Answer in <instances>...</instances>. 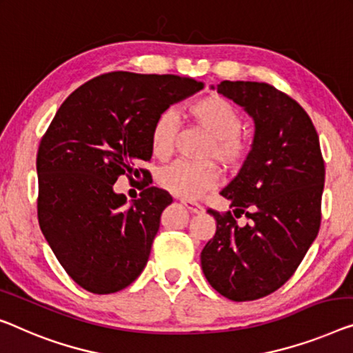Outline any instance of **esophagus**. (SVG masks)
I'll return each mask as SVG.
<instances>
[{"mask_svg": "<svg viewBox=\"0 0 353 353\" xmlns=\"http://www.w3.org/2000/svg\"><path fill=\"white\" fill-rule=\"evenodd\" d=\"M182 204H183V206H185L188 210H190L192 214H201L203 210H204V208L201 206V204L193 203V201H182Z\"/></svg>", "mask_w": 353, "mask_h": 353, "instance_id": "1", "label": "esophagus"}]
</instances>
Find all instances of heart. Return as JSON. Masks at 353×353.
Segmentation results:
<instances>
[{
    "label": "heart",
    "mask_w": 353,
    "mask_h": 353,
    "mask_svg": "<svg viewBox=\"0 0 353 353\" xmlns=\"http://www.w3.org/2000/svg\"><path fill=\"white\" fill-rule=\"evenodd\" d=\"M188 114L210 134L204 147L203 160H215L225 170H236L243 165L249 145L239 136L243 120L228 99L220 94H208L188 108ZM179 119L174 110L168 109L155 119L150 131L152 154L157 159H168L172 154L177 138ZM160 187L182 199H196L203 193L219 185L220 174L212 163L176 161L160 170L157 176Z\"/></svg>",
    "instance_id": "obj_1"
}]
</instances>
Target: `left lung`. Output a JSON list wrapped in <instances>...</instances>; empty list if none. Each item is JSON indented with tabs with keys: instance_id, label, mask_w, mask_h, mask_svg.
Segmentation results:
<instances>
[{
	"instance_id": "obj_1",
	"label": "left lung",
	"mask_w": 353,
	"mask_h": 353,
	"mask_svg": "<svg viewBox=\"0 0 353 353\" xmlns=\"http://www.w3.org/2000/svg\"><path fill=\"white\" fill-rule=\"evenodd\" d=\"M217 92L254 119L255 134L238 176L220 192L233 214L208 210L217 231L201 268L225 298L254 301L281 288L317 238L325 163L312 120L288 94L244 81L220 82ZM243 213L251 223L239 228Z\"/></svg>"
}]
</instances>
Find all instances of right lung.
<instances>
[{
    "mask_svg": "<svg viewBox=\"0 0 353 353\" xmlns=\"http://www.w3.org/2000/svg\"><path fill=\"white\" fill-rule=\"evenodd\" d=\"M203 87L172 74L108 72L72 92L42 136L39 227L60 265L87 292L122 290L145 268L172 198L145 187L126 206L114 183L122 174H149L138 165L152 157L155 119Z\"/></svg>",
    "mask_w": 353,
    "mask_h": 353,
    "instance_id": "add662e5",
    "label": "right lung"
}]
</instances>
